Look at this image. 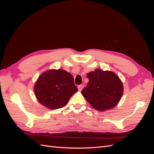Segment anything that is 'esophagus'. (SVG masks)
<instances>
[{"mask_svg": "<svg viewBox=\"0 0 154 154\" xmlns=\"http://www.w3.org/2000/svg\"><path fill=\"white\" fill-rule=\"evenodd\" d=\"M83 85H78V91H81L82 89H83Z\"/></svg>", "mask_w": 154, "mask_h": 154, "instance_id": "esophagus-1", "label": "esophagus"}]
</instances>
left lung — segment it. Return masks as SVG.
Here are the masks:
<instances>
[{
  "instance_id": "obj_1",
  "label": "left lung",
  "mask_w": 154,
  "mask_h": 154,
  "mask_svg": "<svg viewBox=\"0 0 154 154\" xmlns=\"http://www.w3.org/2000/svg\"><path fill=\"white\" fill-rule=\"evenodd\" d=\"M88 83L82 94L96 110L105 111L117 105L123 92L122 82L111 71L97 69L87 74Z\"/></svg>"
}]
</instances>
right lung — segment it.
Here are the masks:
<instances>
[{
    "mask_svg": "<svg viewBox=\"0 0 154 154\" xmlns=\"http://www.w3.org/2000/svg\"><path fill=\"white\" fill-rule=\"evenodd\" d=\"M35 94L40 103L54 110L66 105L71 97L78 91L72 74L60 69H51L38 77L35 87Z\"/></svg>",
    "mask_w": 154,
    "mask_h": 154,
    "instance_id": "right-lung-1",
    "label": "right lung"
}]
</instances>
